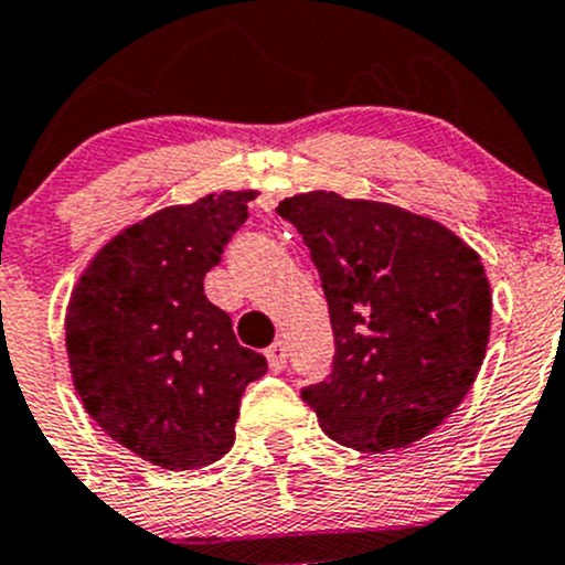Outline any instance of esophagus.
I'll return each mask as SVG.
<instances>
[{"mask_svg": "<svg viewBox=\"0 0 565 565\" xmlns=\"http://www.w3.org/2000/svg\"><path fill=\"white\" fill-rule=\"evenodd\" d=\"M266 359H269V367L271 370H282L285 367V359H288V348H285V342L277 340L275 345L266 348Z\"/></svg>", "mask_w": 565, "mask_h": 565, "instance_id": "1", "label": "esophagus"}]
</instances>
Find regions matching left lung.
<instances>
[{
    "label": "left lung",
    "mask_w": 565,
    "mask_h": 565,
    "mask_svg": "<svg viewBox=\"0 0 565 565\" xmlns=\"http://www.w3.org/2000/svg\"><path fill=\"white\" fill-rule=\"evenodd\" d=\"M316 264L334 367L301 388L337 444L405 449L457 411L490 342L492 290L479 253L438 220L312 190L285 198Z\"/></svg>",
    "instance_id": "left-lung-1"
}]
</instances>
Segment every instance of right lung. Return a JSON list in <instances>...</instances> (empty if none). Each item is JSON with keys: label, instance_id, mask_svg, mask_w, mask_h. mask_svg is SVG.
Here are the masks:
<instances>
[{"label": "right lung", "instance_id": "1", "mask_svg": "<svg viewBox=\"0 0 565 565\" xmlns=\"http://www.w3.org/2000/svg\"><path fill=\"white\" fill-rule=\"evenodd\" d=\"M253 198L223 190L138 220L97 249L70 294L65 345L81 403L116 444L160 468L228 455L244 388L266 372L203 294Z\"/></svg>", "mask_w": 565, "mask_h": 565}]
</instances>
